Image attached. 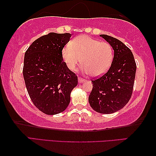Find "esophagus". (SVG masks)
Instances as JSON below:
<instances>
[{
    "label": "esophagus",
    "mask_w": 156,
    "mask_h": 156,
    "mask_svg": "<svg viewBox=\"0 0 156 156\" xmlns=\"http://www.w3.org/2000/svg\"><path fill=\"white\" fill-rule=\"evenodd\" d=\"M78 80H79V82L81 83V82H83V81H85V79H83L82 77H79Z\"/></svg>",
    "instance_id": "obj_1"
}]
</instances>
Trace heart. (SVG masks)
<instances>
[{
    "instance_id": "heart-1",
    "label": "heart",
    "mask_w": 156,
    "mask_h": 156,
    "mask_svg": "<svg viewBox=\"0 0 156 156\" xmlns=\"http://www.w3.org/2000/svg\"><path fill=\"white\" fill-rule=\"evenodd\" d=\"M63 61L71 71L80 65L86 73L98 76L105 73L113 59V48L108 42L80 35L61 51Z\"/></svg>"
}]
</instances>
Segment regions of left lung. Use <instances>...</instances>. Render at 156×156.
Here are the masks:
<instances>
[{
	"instance_id": "8db88e82",
	"label": "left lung",
	"mask_w": 156,
	"mask_h": 156,
	"mask_svg": "<svg viewBox=\"0 0 156 156\" xmlns=\"http://www.w3.org/2000/svg\"><path fill=\"white\" fill-rule=\"evenodd\" d=\"M100 37L112 45L114 57L108 72L91 80L88 101L94 111L110 114L123 108L131 99L137 66L131 50L123 43L108 35Z\"/></svg>"
}]
</instances>
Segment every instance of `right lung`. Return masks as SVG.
<instances>
[{"label": "right lung", "instance_id": "right-lung-1", "mask_svg": "<svg viewBox=\"0 0 156 156\" xmlns=\"http://www.w3.org/2000/svg\"><path fill=\"white\" fill-rule=\"evenodd\" d=\"M71 34L50 32L35 40L25 53L23 74L34 105L47 115L65 111L77 85L75 73L63 61L61 51Z\"/></svg>", "mask_w": 156, "mask_h": 156}]
</instances>
